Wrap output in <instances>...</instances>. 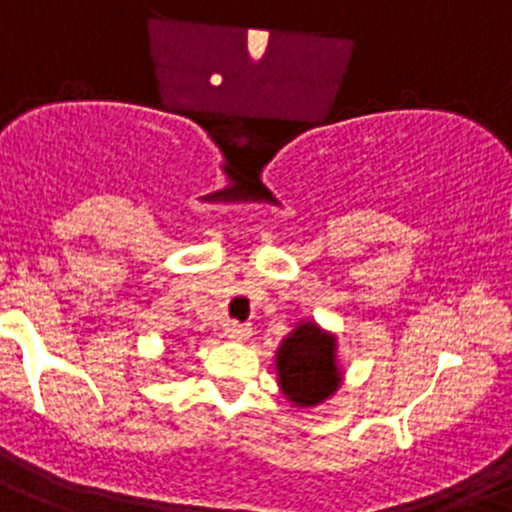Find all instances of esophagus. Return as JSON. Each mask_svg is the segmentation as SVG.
I'll return each mask as SVG.
<instances>
[{
  "label": "esophagus",
  "mask_w": 512,
  "mask_h": 512,
  "mask_svg": "<svg viewBox=\"0 0 512 512\" xmlns=\"http://www.w3.org/2000/svg\"><path fill=\"white\" fill-rule=\"evenodd\" d=\"M223 333L225 338H230V341H246V338L251 336V328H248L246 323H238V320H228Z\"/></svg>",
  "instance_id": "esophagus-1"
}]
</instances>
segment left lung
Returning a JSON list of instances; mask_svg holds the SVG:
<instances>
[{
  "label": "left lung",
  "instance_id": "1",
  "mask_svg": "<svg viewBox=\"0 0 512 512\" xmlns=\"http://www.w3.org/2000/svg\"><path fill=\"white\" fill-rule=\"evenodd\" d=\"M279 387L289 402L315 408L341 384L336 338L318 323H300L277 348Z\"/></svg>",
  "mask_w": 512,
  "mask_h": 512
}]
</instances>
